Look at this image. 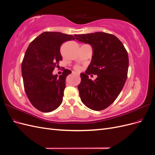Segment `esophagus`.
Segmentation results:
<instances>
[{
  "label": "esophagus",
  "instance_id": "esophagus-1",
  "mask_svg": "<svg viewBox=\"0 0 155 155\" xmlns=\"http://www.w3.org/2000/svg\"><path fill=\"white\" fill-rule=\"evenodd\" d=\"M73 74H76V73H74V72ZM77 75H78V76H79V74H77Z\"/></svg>",
  "mask_w": 155,
  "mask_h": 155
}]
</instances>
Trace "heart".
<instances>
[{
    "label": "heart",
    "mask_w": 155,
    "mask_h": 155,
    "mask_svg": "<svg viewBox=\"0 0 155 155\" xmlns=\"http://www.w3.org/2000/svg\"><path fill=\"white\" fill-rule=\"evenodd\" d=\"M80 68H81L79 67H76V69L77 70H80Z\"/></svg>",
    "instance_id": "obj_1"
}]
</instances>
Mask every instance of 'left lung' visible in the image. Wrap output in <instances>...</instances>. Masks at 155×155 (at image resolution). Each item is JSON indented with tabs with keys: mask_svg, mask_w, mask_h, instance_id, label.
<instances>
[{
	"mask_svg": "<svg viewBox=\"0 0 155 155\" xmlns=\"http://www.w3.org/2000/svg\"><path fill=\"white\" fill-rule=\"evenodd\" d=\"M81 43L91 45L93 55L85 73H81L78 86L81 100L89 109L101 110L110 105L125 85L129 68L128 54L117 37L105 32L75 35ZM91 73L97 78H88Z\"/></svg>",
	"mask_w": 155,
	"mask_h": 155,
	"instance_id": "obj_1",
	"label": "left lung"
}]
</instances>
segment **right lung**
Instances as JSON below:
<instances>
[{"label": "right lung", "mask_w": 155, "mask_h": 155, "mask_svg": "<svg viewBox=\"0 0 155 155\" xmlns=\"http://www.w3.org/2000/svg\"><path fill=\"white\" fill-rule=\"evenodd\" d=\"M75 40L61 32L42 33L29 45L21 66L24 87L31 104L43 112L55 110L63 101L65 79L71 71L64 69L58 77L52 72L63 58L60 48L65 41Z\"/></svg>", "instance_id": "right-lung-1"}]
</instances>
